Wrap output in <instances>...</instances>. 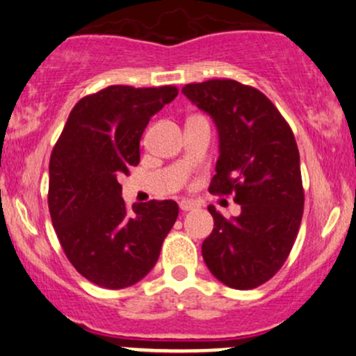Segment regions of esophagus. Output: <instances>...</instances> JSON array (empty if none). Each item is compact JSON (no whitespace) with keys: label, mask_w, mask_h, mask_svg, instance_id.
<instances>
[{"label":"esophagus","mask_w":356,"mask_h":356,"mask_svg":"<svg viewBox=\"0 0 356 356\" xmlns=\"http://www.w3.org/2000/svg\"><path fill=\"white\" fill-rule=\"evenodd\" d=\"M179 207H181L184 212H187V211L195 209V207H199V204L195 201H191V199H182V201L179 202Z\"/></svg>","instance_id":"esophagus-1"}]
</instances>
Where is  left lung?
<instances>
[{"label":"left lung","mask_w":356,"mask_h":356,"mask_svg":"<svg viewBox=\"0 0 356 356\" xmlns=\"http://www.w3.org/2000/svg\"><path fill=\"white\" fill-rule=\"evenodd\" d=\"M207 112L219 132V159L209 192L234 195L238 218L214 206V229L202 257L220 283L252 289L280 271L303 218L300 152L291 127L263 92L236 80L216 79L182 88Z\"/></svg>","instance_id":"1"}]
</instances>
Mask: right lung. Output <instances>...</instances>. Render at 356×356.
<instances>
[{
  "label": "right lung",
  "instance_id": "right-lung-1",
  "mask_svg": "<svg viewBox=\"0 0 356 356\" xmlns=\"http://www.w3.org/2000/svg\"><path fill=\"white\" fill-rule=\"evenodd\" d=\"M174 85H112L73 107L50 157L48 209L68 261L107 289L136 284L157 263L179 214L175 201L127 209L117 177L140 161L150 117L177 97Z\"/></svg>",
  "mask_w": 356,
  "mask_h": 356
}]
</instances>
